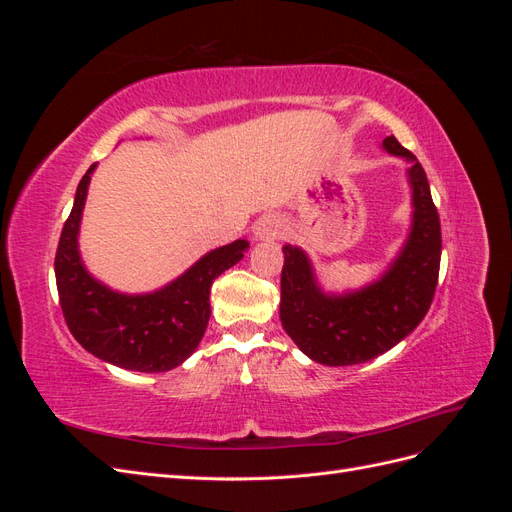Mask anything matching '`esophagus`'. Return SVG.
Masks as SVG:
<instances>
[{"label":"esophagus","mask_w":512,"mask_h":512,"mask_svg":"<svg viewBox=\"0 0 512 512\" xmlns=\"http://www.w3.org/2000/svg\"><path fill=\"white\" fill-rule=\"evenodd\" d=\"M284 235V222L273 218H262L256 226V239H280Z\"/></svg>","instance_id":"obj_1"}]
</instances>
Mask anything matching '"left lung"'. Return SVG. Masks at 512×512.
Masks as SVG:
<instances>
[{
    "instance_id": "1",
    "label": "left lung",
    "mask_w": 512,
    "mask_h": 512,
    "mask_svg": "<svg viewBox=\"0 0 512 512\" xmlns=\"http://www.w3.org/2000/svg\"><path fill=\"white\" fill-rule=\"evenodd\" d=\"M382 147L410 162L414 211L410 235L380 280L327 294L301 247L284 245L282 327L301 352L322 365H356L391 350L425 318L438 286L442 232L425 170L395 136H386Z\"/></svg>"
}]
</instances>
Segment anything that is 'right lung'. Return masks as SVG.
Segmentation results:
<instances>
[{
	"label": "right lung",
	"instance_id": "obj_1",
	"mask_svg": "<svg viewBox=\"0 0 512 512\" xmlns=\"http://www.w3.org/2000/svg\"><path fill=\"white\" fill-rule=\"evenodd\" d=\"M91 164L76 188L74 207L61 230L55 254V280L66 324L87 352L132 371H168L181 365L203 339L218 275L243 258L245 239L218 247L200 258L175 282L149 294H121L94 280L79 254V226Z\"/></svg>",
	"mask_w": 512,
	"mask_h": 512
}]
</instances>
